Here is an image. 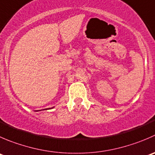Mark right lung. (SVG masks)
Here are the masks:
<instances>
[{"instance_id": "obj_1", "label": "right lung", "mask_w": 155, "mask_h": 155, "mask_svg": "<svg viewBox=\"0 0 155 155\" xmlns=\"http://www.w3.org/2000/svg\"><path fill=\"white\" fill-rule=\"evenodd\" d=\"M51 108H54V107H51ZM51 108H47V109H45V110H49V109H51Z\"/></svg>"}]
</instances>
